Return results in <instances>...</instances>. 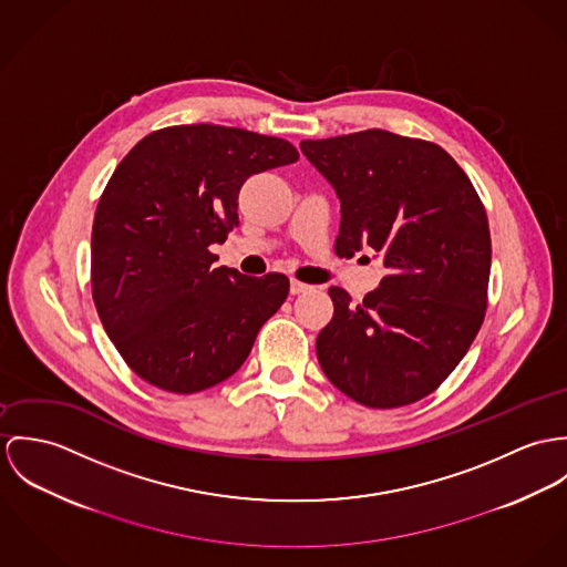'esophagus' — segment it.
I'll use <instances>...</instances> for the list:
<instances>
[{
	"mask_svg": "<svg viewBox=\"0 0 567 567\" xmlns=\"http://www.w3.org/2000/svg\"><path fill=\"white\" fill-rule=\"evenodd\" d=\"M311 287L309 285H305V282H300V280H291V293L293 296H300V293H307Z\"/></svg>",
	"mask_w": 567,
	"mask_h": 567,
	"instance_id": "esophagus-1",
	"label": "esophagus"
}]
</instances>
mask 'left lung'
Segmentation results:
<instances>
[{
    "mask_svg": "<svg viewBox=\"0 0 567 567\" xmlns=\"http://www.w3.org/2000/svg\"><path fill=\"white\" fill-rule=\"evenodd\" d=\"M341 199L334 252L372 248L386 276L361 305L330 287L317 334L328 380L370 409L433 393L461 363L487 309L492 237L485 206L456 161L431 141L386 130L302 141Z\"/></svg>",
    "mask_w": 567,
    "mask_h": 567,
    "instance_id": "1",
    "label": "left lung"
}]
</instances>
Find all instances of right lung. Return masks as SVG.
Wrapping results in <instances>:
<instances>
[{"label": "right lung", "instance_id": "obj_1", "mask_svg": "<svg viewBox=\"0 0 567 567\" xmlns=\"http://www.w3.org/2000/svg\"><path fill=\"white\" fill-rule=\"evenodd\" d=\"M298 150L244 127L169 126L141 138L100 197L91 291L106 334L145 382L197 393L233 377L289 278L215 267L208 248L239 226V190Z\"/></svg>", "mask_w": 567, "mask_h": 567}]
</instances>
